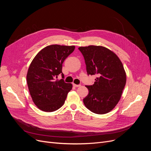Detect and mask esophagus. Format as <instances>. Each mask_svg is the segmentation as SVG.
I'll return each instance as SVG.
<instances>
[{
	"label": "esophagus",
	"mask_w": 151,
	"mask_h": 151,
	"mask_svg": "<svg viewBox=\"0 0 151 151\" xmlns=\"http://www.w3.org/2000/svg\"><path fill=\"white\" fill-rule=\"evenodd\" d=\"M73 86L76 87V88H78V87L81 86V85H77V84H73Z\"/></svg>",
	"instance_id": "esophagus-1"
}]
</instances>
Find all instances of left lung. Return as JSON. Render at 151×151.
<instances>
[{
    "mask_svg": "<svg viewBox=\"0 0 151 151\" xmlns=\"http://www.w3.org/2000/svg\"><path fill=\"white\" fill-rule=\"evenodd\" d=\"M88 75L96 76L92 86H86L89 94L83 99L86 107L103 115L111 111L121 98L127 81L126 72L116 55L103 46L80 47Z\"/></svg>",
    "mask_w": 151,
    "mask_h": 151,
    "instance_id": "8db88e82",
    "label": "left lung"
}]
</instances>
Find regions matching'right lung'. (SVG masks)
<instances>
[{
  "label": "right lung",
  "instance_id": "right-lung-1",
  "mask_svg": "<svg viewBox=\"0 0 151 151\" xmlns=\"http://www.w3.org/2000/svg\"><path fill=\"white\" fill-rule=\"evenodd\" d=\"M75 46L52 45L43 48L32 60L26 76L32 100L41 110L52 112L64 104L72 84L57 79L62 72V63L72 53Z\"/></svg>",
  "mask_w": 151,
  "mask_h": 151
}]
</instances>
